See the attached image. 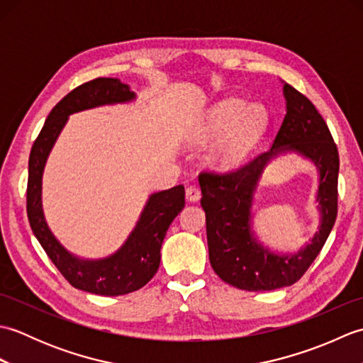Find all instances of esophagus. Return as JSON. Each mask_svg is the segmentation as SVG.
Instances as JSON below:
<instances>
[{"instance_id":"esophagus-1","label":"esophagus","mask_w":363,"mask_h":363,"mask_svg":"<svg viewBox=\"0 0 363 363\" xmlns=\"http://www.w3.org/2000/svg\"><path fill=\"white\" fill-rule=\"evenodd\" d=\"M186 196H187L189 201L196 203L198 199L201 198V190H199V187H196V186H190L186 190Z\"/></svg>"}]
</instances>
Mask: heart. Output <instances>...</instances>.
Instances as JSON below:
<instances>
[{
  "label": "heart",
  "mask_w": 363,
  "mask_h": 363,
  "mask_svg": "<svg viewBox=\"0 0 363 363\" xmlns=\"http://www.w3.org/2000/svg\"><path fill=\"white\" fill-rule=\"evenodd\" d=\"M268 125V112L260 104L229 98L213 106L201 128L206 138L223 135L213 156L223 167H234L246 157Z\"/></svg>",
  "instance_id": "b5f03b06"
}]
</instances>
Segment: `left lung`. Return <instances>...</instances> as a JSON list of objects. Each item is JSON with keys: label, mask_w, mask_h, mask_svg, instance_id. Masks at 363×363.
Listing matches in <instances>:
<instances>
[{"label": "left lung", "mask_w": 363, "mask_h": 363, "mask_svg": "<svg viewBox=\"0 0 363 363\" xmlns=\"http://www.w3.org/2000/svg\"><path fill=\"white\" fill-rule=\"evenodd\" d=\"M285 117L269 150L226 174L201 173V206L206 212L209 260L223 281L248 291L289 287L301 279L325 246L337 218L338 151L315 106L284 82ZM295 152L319 172V230L296 253L272 252L252 229V203L264 167Z\"/></svg>", "instance_id": "left-lung-1"}]
</instances>
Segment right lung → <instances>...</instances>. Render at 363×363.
<instances>
[{"instance_id": "add662e5", "label": "right lung", "mask_w": 363, "mask_h": 363, "mask_svg": "<svg viewBox=\"0 0 363 363\" xmlns=\"http://www.w3.org/2000/svg\"><path fill=\"white\" fill-rule=\"evenodd\" d=\"M137 96L117 78H98L76 87L52 107L29 154L26 209L30 229L65 279L74 289L118 296L142 289L156 274L160 248L172 221L184 209V186L154 191L134 229L120 248L101 259L74 256L51 233L42 206V177L50 152L72 113L99 106L126 104Z\"/></svg>"}]
</instances>
